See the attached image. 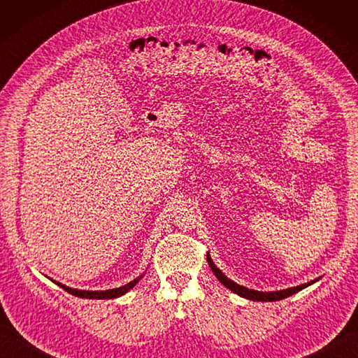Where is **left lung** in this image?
<instances>
[{"label": "left lung", "instance_id": "8db88e82", "mask_svg": "<svg viewBox=\"0 0 358 358\" xmlns=\"http://www.w3.org/2000/svg\"><path fill=\"white\" fill-rule=\"evenodd\" d=\"M208 263H209V266H210L212 272L215 273L217 278H218L220 281H222V283H223L226 287H229L232 292L238 294L240 296H245V299L254 300V301H278V300H283V299H286V296H291L292 294L301 291V289H305L306 286L313 285L314 281H315V280H314V281H309V283H305V285H300V286H295V287H289V289H285V291H277V292H258V291H252V289H248V287H245V286H240V285H237V283H234L232 280L227 278V277L224 275V273H223L222 271H220L214 263H212L209 255H208Z\"/></svg>", "mask_w": 358, "mask_h": 358}]
</instances>
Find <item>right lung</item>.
Listing matches in <instances>:
<instances>
[{"mask_svg":"<svg viewBox=\"0 0 358 358\" xmlns=\"http://www.w3.org/2000/svg\"><path fill=\"white\" fill-rule=\"evenodd\" d=\"M141 278V277H140ZM140 278H136L134 281H131V283H127L124 286L121 287H117V289H109V291H78V289H72V287H67L62 283H58V281H55V283L63 287L66 292H69L75 296H80V299H94V300H106V299H117V296H121L124 295L129 289H132L136 283H138Z\"/></svg>","mask_w":358,"mask_h":358,"instance_id":"right-lung-1","label":"right lung"}]
</instances>
